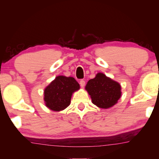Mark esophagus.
<instances>
[{"label": "esophagus", "mask_w": 159, "mask_h": 159, "mask_svg": "<svg viewBox=\"0 0 159 159\" xmlns=\"http://www.w3.org/2000/svg\"><path fill=\"white\" fill-rule=\"evenodd\" d=\"M80 86H81L82 88L84 87L85 85V80H80Z\"/></svg>", "instance_id": "34e87169"}]
</instances>
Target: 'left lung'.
<instances>
[{
    "mask_svg": "<svg viewBox=\"0 0 159 159\" xmlns=\"http://www.w3.org/2000/svg\"><path fill=\"white\" fill-rule=\"evenodd\" d=\"M94 104L102 109L111 107L120 98V85L105 75L98 73L85 86Z\"/></svg>",
    "mask_w": 159,
    "mask_h": 159,
    "instance_id": "obj_1",
    "label": "left lung"
}]
</instances>
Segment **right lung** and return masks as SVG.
Listing matches in <instances>:
<instances>
[{
	"label": "right lung",
	"instance_id": "right-lung-1",
	"mask_svg": "<svg viewBox=\"0 0 159 159\" xmlns=\"http://www.w3.org/2000/svg\"><path fill=\"white\" fill-rule=\"evenodd\" d=\"M79 88V83L74 78L64 76L56 77L44 90L46 106L55 111L64 109L70 104L72 93Z\"/></svg>",
	"mask_w": 159,
	"mask_h": 159
}]
</instances>
